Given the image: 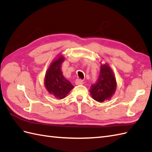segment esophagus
I'll return each instance as SVG.
<instances>
[{
  "instance_id": "obj_1",
  "label": "esophagus",
  "mask_w": 152,
  "mask_h": 152,
  "mask_svg": "<svg viewBox=\"0 0 152 152\" xmlns=\"http://www.w3.org/2000/svg\"><path fill=\"white\" fill-rule=\"evenodd\" d=\"M83 84H84V82L81 79H76V80H75V84L76 85H82Z\"/></svg>"
}]
</instances>
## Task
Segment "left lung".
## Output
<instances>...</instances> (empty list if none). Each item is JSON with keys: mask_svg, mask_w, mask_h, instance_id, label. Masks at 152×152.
I'll use <instances>...</instances> for the list:
<instances>
[{"mask_svg": "<svg viewBox=\"0 0 152 152\" xmlns=\"http://www.w3.org/2000/svg\"><path fill=\"white\" fill-rule=\"evenodd\" d=\"M116 87V80L111 68L107 64H104L101 66L97 81L91 85L90 93L96 102L102 103L112 97L115 93Z\"/></svg>", "mask_w": 152, "mask_h": 152, "instance_id": "obj_1", "label": "left lung"}]
</instances>
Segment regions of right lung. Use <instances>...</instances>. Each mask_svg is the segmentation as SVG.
Masks as SVG:
<instances>
[{
    "instance_id": "1",
    "label": "right lung",
    "mask_w": 152,
    "mask_h": 152,
    "mask_svg": "<svg viewBox=\"0 0 152 152\" xmlns=\"http://www.w3.org/2000/svg\"><path fill=\"white\" fill-rule=\"evenodd\" d=\"M63 61L64 58L60 56L53 61L47 71L44 79L45 88L58 99L65 98L74 87L63 75L61 66Z\"/></svg>"
}]
</instances>
